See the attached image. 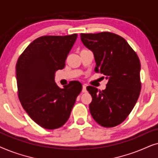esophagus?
<instances>
[{
  "instance_id": "obj_1",
  "label": "esophagus",
  "mask_w": 158,
  "mask_h": 158,
  "mask_svg": "<svg viewBox=\"0 0 158 158\" xmlns=\"http://www.w3.org/2000/svg\"><path fill=\"white\" fill-rule=\"evenodd\" d=\"M82 92L83 93H86L87 92V90H86V85H83V89H82Z\"/></svg>"
}]
</instances>
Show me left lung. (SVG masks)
<instances>
[{
    "label": "left lung",
    "mask_w": 158,
    "mask_h": 158,
    "mask_svg": "<svg viewBox=\"0 0 158 158\" xmlns=\"http://www.w3.org/2000/svg\"><path fill=\"white\" fill-rule=\"evenodd\" d=\"M81 38L83 44L94 52L95 72L102 73L108 80L106 88L102 91L93 86L87 87L92 96L90 114L101 126H117L126 119L139 98V57L127 41L116 34H81Z\"/></svg>",
    "instance_id": "8db88e82"
}]
</instances>
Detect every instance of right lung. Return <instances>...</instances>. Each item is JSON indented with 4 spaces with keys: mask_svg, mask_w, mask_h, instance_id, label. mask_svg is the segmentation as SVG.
Returning <instances> with one entry per match:
<instances>
[{
    "mask_svg": "<svg viewBox=\"0 0 158 158\" xmlns=\"http://www.w3.org/2000/svg\"><path fill=\"white\" fill-rule=\"evenodd\" d=\"M77 36V34L40 36L17 61L19 101L30 118L44 129H57L65 124L82 90L79 81H71L63 88L55 82V72L64 68Z\"/></svg>",
    "mask_w": 158,
    "mask_h": 158,
    "instance_id": "1",
    "label": "right lung"
}]
</instances>
